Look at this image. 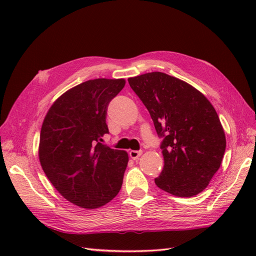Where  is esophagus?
Instances as JSON below:
<instances>
[{
	"label": "esophagus",
	"instance_id": "obj_1",
	"mask_svg": "<svg viewBox=\"0 0 256 256\" xmlns=\"http://www.w3.org/2000/svg\"><path fill=\"white\" fill-rule=\"evenodd\" d=\"M141 154H142V152H141V150H130V152H129L130 158L134 159V160L138 159V157L141 156Z\"/></svg>",
	"mask_w": 256,
	"mask_h": 256
}]
</instances>
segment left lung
<instances>
[{
	"instance_id": "left-lung-1",
	"label": "left lung",
	"mask_w": 256,
	"mask_h": 256,
	"mask_svg": "<svg viewBox=\"0 0 256 256\" xmlns=\"http://www.w3.org/2000/svg\"><path fill=\"white\" fill-rule=\"evenodd\" d=\"M128 82L164 136V166L154 182L175 196L198 194L219 170L226 147L214 108L192 85L164 72L144 74Z\"/></svg>"
}]
</instances>
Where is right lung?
I'll use <instances>...</instances> for the list:
<instances>
[{
	"label": "right lung",
	"mask_w": 256,
	"mask_h": 256,
	"mask_svg": "<svg viewBox=\"0 0 256 256\" xmlns=\"http://www.w3.org/2000/svg\"><path fill=\"white\" fill-rule=\"evenodd\" d=\"M125 79L85 81L60 95L44 116L38 157L44 174L69 202L85 209L109 203L122 188L125 150L102 145L108 104Z\"/></svg>",
	"instance_id": "1"
}]
</instances>
